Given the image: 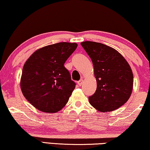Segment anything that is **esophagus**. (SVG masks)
<instances>
[{
  "instance_id": "1",
  "label": "esophagus",
  "mask_w": 150,
  "mask_h": 150,
  "mask_svg": "<svg viewBox=\"0 0 150 150\" xmlns=\"http://www.w3.org/2000/svg\"><path fill=\"white\" fill-rule=\"evenodd\" d=\"M83 79H80L79 81H77V83H78V85H79V86H81V85H82V83H83Z\"/></svg>"
}]
</instances>
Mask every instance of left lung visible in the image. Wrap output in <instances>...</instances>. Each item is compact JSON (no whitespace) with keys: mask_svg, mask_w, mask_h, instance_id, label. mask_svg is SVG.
Masks as SVG:
<instances>
[{"mask_svg":"<svg viewBox=\"0 0 150 150\" xmlns=\"http://www.w3.org/2000/svg\"><path fill=\"white\" fill-rule=\"evenodd\" d=\"M81 45L91 58L97 87L89 97L92 107L101 112L114 111L127 102L133 88V74L126 59L105 44L84 41Z\"/></svg>","mask_w":150,"mask_h":150,"instance_id":"obj_1","label":"left lung"}]
</instances>
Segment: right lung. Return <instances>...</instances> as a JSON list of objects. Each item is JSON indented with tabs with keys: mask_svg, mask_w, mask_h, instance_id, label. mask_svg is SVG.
Listing matches in <instances>:
<instances>
[{
	"mask_svg": "<svg viewBox=\"0 0 150 150\" xmlns=\"http://www.w3.org/2000/svg\"><path fill=\"white\" fill-rule=\"evenodd\" d=\"M77 47V43L67 42L49 45L36 50L26 61L21 90L38 110L56 113L68 102L75 83L64 64Z\"/></svg>",
	"mask_w": 150,
	"mask_h": 150,
	"instance_id": "obj_1",
	"label": "right lung"
}]
</instances>
